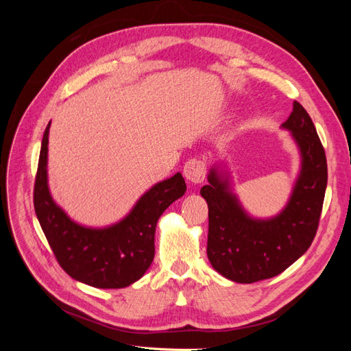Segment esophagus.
Here are the masks:
<instances>
[{
    "instance_id": "obj_1",
    "label": "esophagus",
    "mask_w": 351,
    "mask_h": 351,
    "mask_svg": "<svg viewBox=\"0 0 351 351\" xmlns=\"http://www.w3.org/2000/svg\"><path fill=\"white\" fill-rule=\"evenodd\" d=\"M183 174L190 183H195V184L202 183L205 180V176H206L205 161H202V159H197V158L189 159V161L184 164Z\"/></svg>"
}]
</instances>
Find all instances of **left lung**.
Returning <instances> with one entry per match:
<instances>
[{
    "label": "left lung",
    "instance_id": "left-lung-1",
    "mask_svg": "<svg viewBox=\"0 0 351 351\" xmlns=\"http://www.w3.org/2000/svg\"><path fill=\"white\" fill-rule=\"evenodd\" d=\"M281 129L300 152V171L287 205L271 218H254L232 192L227 165L209 169L200 189L209 209L208 259L222 277L240 284L272 278L311 247L319 224L326 182V156L315 124L299 102Z\"/></svg>",
    "mask_w": 351,
    "mask_h": 351
}]
</instances>
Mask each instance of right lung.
Listing matches in <instances>:
<instances>
[{
	"label": "right lung",
	"instance_id": "1",
	"mask_svg": "<svg viewBox=\"0 0 351 351\" xmlns=\"http://www.w3.org/2000/svg\"><path fill=\"white\" fill-rule=\"evenodd\" d=\"M42 137L34 204L42 231L61 268L97 289H124L143 277L155 256V228L162 212L182 197L186 182L177 173L145 192L123 219L93 228L73 221L52 199L48 186V136Z\"/></svg>",
	"mask_w": 351,
	"mask_h": 351
}]
</instances>
